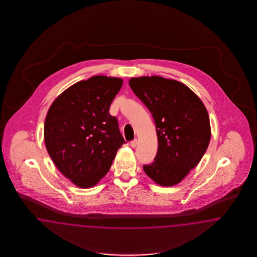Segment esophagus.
Wrapping results in <instances>:
<instances>
[{"label":"esophagus","mask_w":257,"mask_h":257,"mask_svg":"<svg viewBox=\"0 0 257 257\" xmlns=\"http://www.w3.org/2000/svg\"><path fill=\"white\" fill-rule=\"evenodd\" d=\"M130 145H131V147H133V148L137 147V145H138V140L136 139V140H132V141L130 142Z\"/></svg>","instance_id":"obj_1"}]
</instances>
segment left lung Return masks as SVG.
<instances>
[{
  "instance_id": "8db88e82",
  "label": "left lung",
  "mask_w": 257,
  "mask_h": 257,
  "mask_svg": "<svg viewBox=\"0 0 257 257\" xmlns=\"http://www.w3.org/2000/svg\"><path fill=\"white\" fill-rule=\"evenodd\" d=\"M129 85L156 123L157 154L143 170L156 184L174 186L199 164L209 145L207 110L191 89L175 80L144 76L132 78Z\"/></svg>"
}]
</instances>
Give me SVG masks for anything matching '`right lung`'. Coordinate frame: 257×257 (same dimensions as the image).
<instances>
[{"instance_id": "right-lung-1", "label": "right lung", "mask_w": 257, "mask_h": 257, "mask_svg": "<svg viewBox=\"0 0 257 257\" xmlns=\"http://www.w3.org/2000/svg\"><path fill=\"white\" fill-rule=\"evenodd\" d=\"M122 86L120 78L93 76L60 94L48 111L44 140L49 156L77 187H91L108 172L124 144L110 104Z\"/></svg>"}]
</instances>
